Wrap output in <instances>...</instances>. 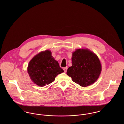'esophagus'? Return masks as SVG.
Segmentation results:
<instances>
[{
  "label": "esophagus",
  "mask_w": 124,
  "mask_h": 124,
  "mask_svg": "<svg viewBox=\"0 0 124 124\" xmlns=\"http://www.w3.org/2000/svg\"><path fill=\"white\" fill-rule=\"evenodd\" d=\"M67 68H68L67 67H64V68H63V70H64L65 72H66L67 71Z\"/></svg>",
  "instance_id": "obj_1"
}]
</instances>
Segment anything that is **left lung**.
Instances as JSON below:
<instances>
[{"label": "left lung", "instance_id": "1", "mask_svg": "<svg viewBox=\"0 0 124 124\" xmlns=\"http://www.w3.org/2000/svg\"><path fill=\"white\" fill-rule=\"evenodd\" d=\"M72 66L67 74L72 80L83 87H86L94 83L98 78L101 65L98 57L86 49H77L72 53Z\"/></svg>", "mask_w": 124, "mask_h": 124}]
</instances>
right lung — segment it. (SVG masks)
I'll return each mask as SVG.
<instances>
[{
	"mask_svg": "<svg viewBox=\"0 0 124 124\" xmlns=\"http://www.w3.org/2000/svg\"><path fill=\"white\" fill-rule=\"evenodd\" d=\"M63 71L49 51L42 52L36 55L30 62L28 67V72L31 79L40 86L52 83L58 74Z\"/></svg>",
	"mask_w": 124,
	"mask_h": 124,
	"instance_id": "obj_1",
	"label": "right lung"
}]
</instances>
